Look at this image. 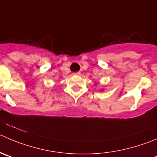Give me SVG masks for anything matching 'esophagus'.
I'll use <instances>...</instances> for the list:
<instances>
[{
	"label": "esophagus",
	"instance_id": "obj_1",
	"mask_svg": "<svg viewBox=\"0 0 157 157\" xmlns=\"http://www.w3.org/2000/svg\"><path fill=\"white\" fill-rule=\"evenodd\" d=\"M73 75H80V72H79V71H77V72L73 73Z\"/></svg>",
	"mask_w": 157,
	"mask_h": 157
}]
</instances>
